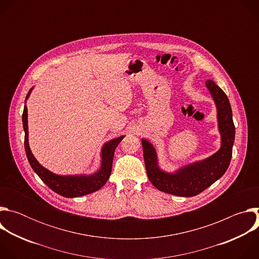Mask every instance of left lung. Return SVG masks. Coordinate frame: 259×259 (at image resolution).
<instances>
[{"label": "left lung", "mask_w": 259, "mask_h": 259, "mask_svg": "<svg viewBox=\"0 0 259 259\" xmlns=\"http://www.w3.org/2000/svg\"><path fill=\"white\" fill-rule=\"evenodd\" d=\"M208 88L217 108L218 130L221 136L220 149L209 158L186 165L174 173L160 169L154 145L141 139L146 173L153 186L159 191L179 196L194 197L205 191L228 170L235 141V125L230 100L227 94L213 81L207 80Z\"/></svg>", "instance_id": "1"}]
</instances>
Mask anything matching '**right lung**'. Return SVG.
<instances>
[{
	"mask_svg": "<svg viewBox=\"0 0 259 259\" xmlns=\"http://www.w3.org/2000/svg\"><path fill=\"white\" fill-rule=\"evenodd\" d=\"M32 88L28 91L25 100L29 97ZM22 124L24 129V149L27 160L32 170L38 174L43 182L56 194L65 198H76L94 193L100 190L112 173L113 159L115 150L122 141L124 136L112 139L104 143L101 150L100 169L91 175H58L43 167L33 157L28 144V127H27V107L24 105L22 114Z\"/></svg>",
	"mask_w": 259,
	"mask_h": 259,
	"instance_id": "add662e5",
	"label": "right lung"
}]
</instances>
